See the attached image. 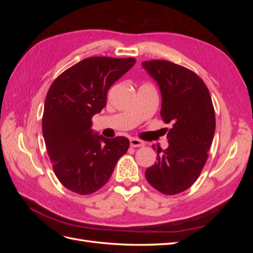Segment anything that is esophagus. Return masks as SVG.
<instances>
[{"label": "esophagus", "mask_w": 253, "mask_h": 253, "mask_svg": "<svg viewBox=\"0 0 253 253\" xmlns=\"http://www.w3.org/2000/svg\"><path fill=\"white\" fill-rule=\"evenodd\" d=\"M129 144H131V147L136 148V147H143L144 142L139 139H137V138H131L129 139Z\"/></svg>", "instance_id": "34e87169"}]
</instances>
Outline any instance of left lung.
Returning <instances> with one entry per match:
<instances>
[{"mask_svg": "<svg viewBox=\"0 0 253 253\" xmlns=\"http://www.w3.org/2000/svg\"><path fill=\"white\" fill-rule=\"evenodd\" d=\"M141 65L159 86L163 120L173 126L167 135L169 147L157 150V162L145 178L159 192L174 195L200 176L215 132V113L208 87L192 71L165 60Z\"/></svg>", "mask_w": 253, "mask_h": 253, "instance_id": "8db88e82", "label": "left lung"}]
</instances>
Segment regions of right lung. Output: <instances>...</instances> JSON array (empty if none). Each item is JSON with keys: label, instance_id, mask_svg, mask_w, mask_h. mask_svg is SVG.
<instances>
[{"label": "right lung", "instance_id": "obj_1", "mask_svg": "<svg viewBox=\"0 0 253 253\" xmlns=\"http://www.w3.org/2000/svg\"><path fill=\"white\" fill-rule=\"evenodd\" d=\"M134 58L91 57L52 82L44 103L42 131L52 169L62 185L81 195L102 188L129 141L95 133L91 118L106 104L113 84L134 66Z\"/></svg>", "mask_w": 253, "mask_h": 253}]
</instances>
